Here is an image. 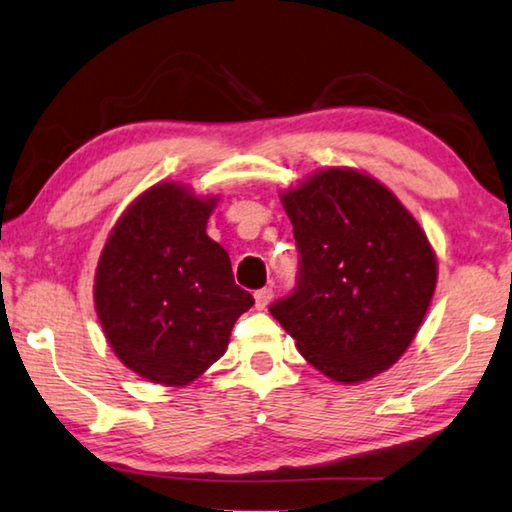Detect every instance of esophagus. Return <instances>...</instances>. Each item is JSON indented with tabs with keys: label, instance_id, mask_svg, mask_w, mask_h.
Masks as SVG:
<instances>
[{
	"label": "esophagus",
	"instance_id": "1",
	"mask_svg": "<svg viewBox=\"0 0 512 512\" xmlns=\"http://www.w3.org/2000/svg\"><path fill=\"white\" fill-rule=\"evenodd\" d=\"M271 300H273V289L271 287H264V289L255 291V307H257V310H266Z\"/></svg>",
	"mask_w": 512,
	"mask_h": 512
}]
</instances>
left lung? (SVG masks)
Segmentation results:
<instances>
[{"label":"left lung","instance_id":"1","mask_svg":"<svg viewBox=\"0 0 512 512\" xmlns=\"http://www.w3.org/2000/svg\"><path fill=\"white\" fill-rule=\"evenodd\" d=\"M300 253L294 294L269 310L303 358L337 383H362L412 344L431 305L437 259L387 186L326 168L282 193Z\"/></svg>","mask_w":512,"mask_h":512}]
</instances>
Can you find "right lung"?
I'll list each match as a JSON object with an SVG mask.
<instances>
[{
  "mask_svg": "<svg viewBox=\"0 0 512 512\" xmlns=\"http://www.w3.org/2000/svg\"><path fill=\"white\" fill-rule=\"evenodd\" d=\"M218 198L177 182L143 191L113 225L95 271V310L113 353L150 383L182 387L221 358L255 305L207 237Z\"/></svg>",
  "mask_w": 512,
  "mask_h": 512,
  "instance_id": "right-lung-1",
  "label": "right lung"
}]
</instances>
